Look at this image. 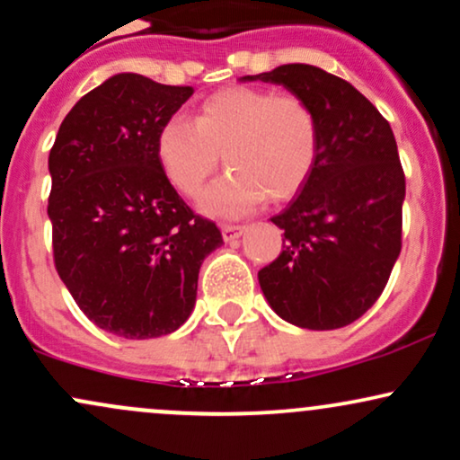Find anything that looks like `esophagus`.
<instances>
[{
    "label": "esophagus",
    "mask_w": 460,
    "mask_h": 460,
    "mask_svg": "<svg viewBox=\"0 0 460 460\" xmlns=\"http://www.w3.org/2000/svg\"><path fill=\"white\" fill-rule=\"evenodd\" d=\"M246 229L248 226H242V225H223V237L226 242H234L240 235H244Z\"/></svg>",
    "instance_id": "esophagus-1"
}]
</instances>
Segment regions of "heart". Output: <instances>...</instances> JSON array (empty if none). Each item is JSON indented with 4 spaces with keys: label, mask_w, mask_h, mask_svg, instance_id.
I'll return each mask as SVG.
<instances>
[{
    "label": "heart",
    "mask_w": 460,
    "mask_h": 460,
    "mask_svg": "<svg viewBox=\"0 0 460 460\" xmlns=\"http://www.w3.org/2000/svg\"><path fill=\"white\" fill-rule=\"evenodd\" d=\"M155 155L168 181L186 197H197L225 155L231 172L203 194L200 208L234 218L263 199H292L305 186L318 157V125L294 94L229 86L205 97L192 120H164Z\"/></svg>",
    "instance_id": "heart-1"
}]
</instances>
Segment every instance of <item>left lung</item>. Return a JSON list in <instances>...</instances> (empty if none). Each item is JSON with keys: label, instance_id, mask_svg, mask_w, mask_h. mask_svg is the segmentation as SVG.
I'll return each mask as SVG.
<instances>
[{"label": "left lung", "instance_id": "8db88e82", "mask_svg": "<svg viewBox=\"0 0 460 460\" xmlns=\"http://www.w3.org/2000/svg\"><path fill=\"white\" fill-rule=\"evenodd\" d=\"M268 82L303 99L318 125V157L300 192L272 223L283 252L260 285L279 318L332 331L376 303L402 246L404 172L394 131L346 79L283 65L242 82Z\"/></svg>", "mask_w": 460, "mask_h": 460}]
</instances>
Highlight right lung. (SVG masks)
I'll return each instance as SVG.
<instances>
[{
    "label": "right lung",
    "instance_id": "1",
    "mask_svg": "<svg viewBox=\"0 0 460 460\" xmlns=\"http://www.w3.org/2000/svg\"><path fill=\"white\" fill-rule=\"evenodd\" d=\"M192 93L119 73L73 105L49 151L56 270L86 318L125 340L177 331L223 244L155 155L157 129Z\"/></svg>",
    "mask_w": 460,
    "mask_h": 460
}]
</instances>
